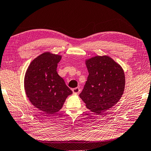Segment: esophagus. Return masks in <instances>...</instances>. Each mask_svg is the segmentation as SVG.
I'll list each match as a JSON object with an SVG mask.
<instances>
[{"label":"esophagus","mask_w":151,"mask_h":151,"mask_svg":"<svg viewBox=\"0 0 151 151\" xmlns=\"http://www.w3.org/2000/svg\"><path fill=\"white\" fill-rule=\"evenodd\" d=\"M72 91H73V92L74 94H78V93H80V89L79 87H75V88H73L72 89Z\"/></svg>","instance_id":"1"}]
</instances>
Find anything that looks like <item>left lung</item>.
<instances>
[{"instance_id":"1","label":"left lung","mask_w":151,"mask_h":151,"mask_svg":"<svg viewBox=\"0 0 151 151\" xmlns=\"http://www.w3.org/2000/svg\"><path fill=\"white\" fill-rule=\"evenodd\" d=\"M89 72L80 97L86 107L100 114L116 104L124 93L125 75L120 65L107 56L86 60Z\"/></svg>"}]
</instances>
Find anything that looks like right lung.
Returning a JSON list of instances; mask_svg holds the SVG:
<instances>
[{"instance_id": "right-lung-1", "label": "right lung", "mask_w": 151, "mask_h": 151, "mask_svg": "<svg viewBox=\"0 0 151 151\" xmlns=\"http://www.w3.org/2000/svg\"><path fill=\"white\" fill-rule=\"evenodd\" d=\"M61 56L46 52L31 63L24 78L26 95L31 103L45 114L57 113L72 91L57 71Z\"/></svg>"}]
</instances>
